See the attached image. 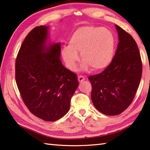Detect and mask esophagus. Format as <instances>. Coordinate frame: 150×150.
I'll list each match as a JSON object with an SVG mask.
<instances>
[{"label":"esophagus","mask_w":150,"mask_h":150,"mask_svg":"<svg viewBox=\"0 0 150 150\" xmlns=\"http://www.w3.org/2000/svg\"><path fill=\"white\" fill-rule=\"evenodd\" d=\"M78 81H79L80 82H83V80H85V78H84V77L83 76H78Z\"/></svg>","instance_id":"1"}]
</instances>
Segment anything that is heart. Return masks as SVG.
I'll list each match as a JSON object with an SVG mask.
<instances>
[{
	"mask_svg": "<svg viewBox=\"0 0 150 150\" xmlns=\"http://www.w3.org/2000/svg\"><path fill=\"white\" fill-rule=\"evenodd\" d=\"M62 48L61 54L67 67L74 70L80 52L83 60L82 68L90 67L97 71L103 69L111 62L114 54L115 38L108 29L96 26H84L74 31Z\"/></svg>",
	"mask_w": 150,
	"mask_h": 150,
	"instance_id": "1",
	"label": "heart"
}]
</instances>
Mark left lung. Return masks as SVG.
Returning a JSON list of instances; mask_svg holds the SVG:
<instances>
[{
    "mask_svg": "<svg viewBox=\"0 0 150 150\" xmlns=\"http://www.w3.org/2000/svg\"><path fill=\"white\" fill-rule=\"evenodd\" d=\"M115 27L119 43L113 59L103 72L88 78L94 106L109 116L122 113L130 106L142 74V63L135 40L119 25Z\"/></svg>",
    "mask_w": 150,
    "mask_h": 150,
    "instance_id": "left-lung-1",
    "label": "left lung"
}]
</instances>
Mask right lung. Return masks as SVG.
I'll return each instance as SVG.
<instances>
[{
    "label": "right lung",
    "mask_w": 150,
    "mask_h": 150,
    "mask_svg": "<svg viewBox=\"0 0 150 150\" xmlns=\"http://www.w3.org/2000/svg\"><path fill=\"white\" fill-rule=\"evenodd\" d=\"M48 26L34 28L18 51L16 82L23 103L31 113L46 121L60 119L69 111L78 86L77 76L60 59V44L46 45Z\"/></svg>",
    "instance_id": "right-lung-1"
}]
</instances>
